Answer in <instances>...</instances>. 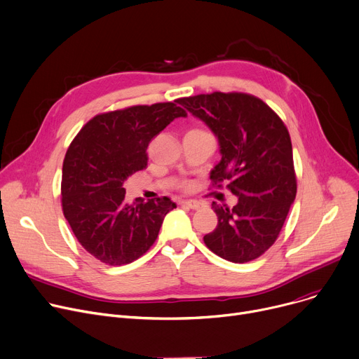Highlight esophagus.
Listing matches in <instances>:
<instances>
[{
    "label": "esophagus",
    "mask_w": 359,
    "mask_h": 359,
    "mask_svg": "<svg viewBox=\"0 0 359 359\" xmlns=\"http://www.w3.org/2000/svg\"><path fill=\"white\" fill-rule=\"evenodd\" d=\"M183 206H187V208H190V209H199L203 203H201V202H198V201H194V199H186V201H182L180 202Z\"/></svg>",
    "instance_id": "esophagus-1"
}]
</instances>
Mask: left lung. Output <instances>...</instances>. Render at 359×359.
<instances>
[{
    "label": "left lung",
    "mask_w": 359,
    "mask_h": 359,
    "mask_svg": "<svg viewBox=\"0 0 359 359\" xmlns=\"http://www.w3.org/2000/svg\"><path fill=\"white\" fill-rule=\"evenodd\" d=\"M179 104L218 138L222 157L210 172L212 186L226 182L238 198L232 209L212 203L218 225L203 241L224 259L252 261L276 243L296 198L290 134L266 102L248 93H202Z\"/></svg>",
    "instance_id": "1"
}]
</instances>
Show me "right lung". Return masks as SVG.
<instances>
[{
  "instance_id": "right-lung-1",
  "label": "right lung",
  "mask_w": 359,
  "mask_h": 359,
  "mask_svg": "<svg viewBox=\"0 0 359 359\" xmlns=\"http://www.w3.org/2000/svg\"><path fill=\"white\" fill-rule=\"evenodd\" d=\"M175 102L100 114L70 142L62 172V208L81 245L108 266L130 264L154 244L169 198L126 202L124 182L147 167L150 141L186 111Z\"/></svg>"
}]
</instances>
